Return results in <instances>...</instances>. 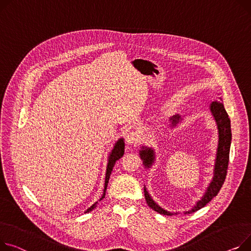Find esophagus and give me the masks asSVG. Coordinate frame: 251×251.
<instances>
[{"instance_id": "1", "label": "esophagus", "mask_w": 251, "mask_h": 251, "mask_svg": "<svg viewBox=\"0 0 251 251\" xmlns=\"http://www.w3.org/2000/svg\"><path fill=\"white\" fill-rule=\"evenodd\" d=\"M126 142L129 145H136L140 142L141 140V136L138 132L136 131H130L129 133H127L126 136H125Z\"/></svg>"}]
</instances>
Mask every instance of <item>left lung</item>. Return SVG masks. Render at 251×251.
Wrapping results in <instances>:
<instances>
[{"mask_svg":"<svg viewBox=\"0 0 251 251\" xmlns=\"http://www.w3.org/2000/svg\"><path fill=\"white\" fill-rule=\"evenodd\" d=\"M221 100V99H220ZM210 111L212 116L217 124V128H218V147H217V152H216V159H215V166H214V176L209 183V186L203 195V197L199 200L196 203V205L189 211H185V214H191L194 213L201 208L205 207L211 200L218 195L220 189L222 188L223 183L226 178L227 175V169H228V162H229V152H230V146H231V124L229 116L224 108V105L221 102H213L210 105ZM182 120L179 115H174L170 118L171 121V127H176V124H178ZM140 158L143 160V164L145 169H150L154 163L155 160V152L153 148L142 146L141 150L139 151ZM144 196L147 205L154 210L155 212L163 215L172 216L174 214L178 213H172L164 210L159 205H157L154 200L151 198L147 192L145 186H144Z\"/></svg>","mask_w":251,"mask_h":251,"instance_id":"1","label":"left lung"}]
</instances>
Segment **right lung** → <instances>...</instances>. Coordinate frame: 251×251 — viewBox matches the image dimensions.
I'll list each match as a JSON object with an SVG mask.
<instances>
[{
    "mask_svg": "<svg viewBox=\"0 0 251 251\" xmlns=\"http://www.w3.org/2000/svg\"><path fill=\"white\" fill-rule=\"evenodd\" d=\"M124 148H125V143H124V139L123 138H120L117 140V142L115 143L112 151L110 152L109 154V157H108V164H107V171H106V177H105V187H104V192H103V195L102 197L100 198L99 202L101 201V200H103L105 198V195H106V190H107V186H108V182H109V178H110V176H111V173L113 171V168L114 165L116 163V161L120 159L123 154H124ZM97 204L98 202H96L95 204H93L89 209H87L85 211V213H89L91 212L92 210H94L96 207H97Z\"/></svg>",
    "mask_w": 251,
    "mask_h": 251,
    "instance_id": "add662e5",
    "label": "right lung"
}]
</instances>
